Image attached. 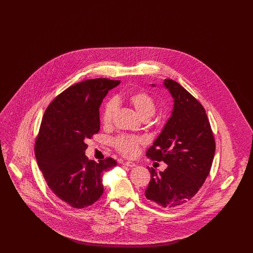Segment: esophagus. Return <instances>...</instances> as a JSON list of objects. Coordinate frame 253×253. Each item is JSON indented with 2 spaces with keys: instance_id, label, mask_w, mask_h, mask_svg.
Listing matches in <instances>:
<instances>
[{
  "instance_id": "1",
  "label": "esophagus",
  "mask_w": 253,
  "mask_h": 253,
  "mask_svg": "<svg viewBox=\"0 0 253 253\" xmlns=\"http://www.w3.org/2000/svg\"><path fill=\"white\" fill-rule=\"evenodd\" d=\"M123 165H124V166H127V167H130V168H133V167H135V166H136L133 162H130V161H126V162H124V163H123Z\"/></svg>"
}]
</instances>
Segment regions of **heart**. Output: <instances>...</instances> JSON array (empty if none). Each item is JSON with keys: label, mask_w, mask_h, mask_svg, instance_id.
<instances>
[{"label": "heart", "mask_w": 253, "mask_h": 253, "mask_svg": "<svg viewBox=\"0 0 253 253\" xmlns=\"http://www.w3.org/2000/svg\"><path fill=\"white\" fill-rule=\"evenodd\" d=\"M128 100L132 107L135 109L139 117L144 121L153 117L156 113V102L154 98L146 92H134L128 96ZM118 108L119 101L116 98H112L105 103L101 116V121L105 126H109L112 123ZM113 143L121 155L124 157H133L137 155L139 146L143 143V139L133 135H121L117 137Z\"/></svg>", "instance_id": "1"}]
</instances>
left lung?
Segmentation results:
<instances>
[{
	"mask_svg": "<svg viewBox=\"0 0 253 253\" xmlns=\"http://www.w3.org/2000/svg\"><path fill=\"white\" fill-rule=\"evenodd\" d=\"M164 86L173 98V109L146 156L168 167L159 173L149 168L151 181L145 196L162 208L177 209L202 187L211 168L215 141L201 103L172 80L166 79Z\"/></svg>",
	"mask_w": 253,
	"mask_h": 253,
	"instance_id": "left-lung-1",
	"label": "left lung"
}]
</instances>
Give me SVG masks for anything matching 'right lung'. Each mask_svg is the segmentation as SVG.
Instances as JSON below:
<instances>
[{
  "label": "right lung",
  "instance_id": "obj_1",
  "mask_svg": "<svg viewBox=\"0 0 253 253\" xmlns=\"http://www.w3.org/2000/svg\"><path fill=\"white\" fill-rule=\"evenodd\" d=\"M121 81L93 79L70 86L46 109L35 143L37 163L49 189L76 209L94 204L103 193L102 173L117 166L85 156V141L99 131V106Z\"/></svg>",
  "mask_w": 253,
  "mask_h": 253
}]
</instances>
